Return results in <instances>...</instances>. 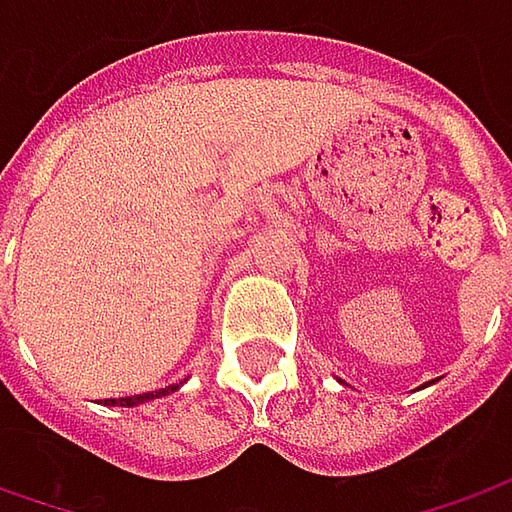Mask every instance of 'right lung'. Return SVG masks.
I'll return each instance as SVG.
<instances>
[{
  "instance_id": "right-lung-1",
  "label": "right lung",
  "mask_w": 512,
  "mask_h": 512,
  "mask_svg": "<svg viewBox=\"0 0 512 512\" xmlns=\"http://www.w3.org/2000/svg\"><path fill=\"white\" fill-rule=\"evenodd\" d=\"M173 390H179V384H170V387H162V390H150V393H142V396H125V399H105V404L110 407H139V404L150 402V399H162V396H170Z\"/></svg>"
}]
</instances>
